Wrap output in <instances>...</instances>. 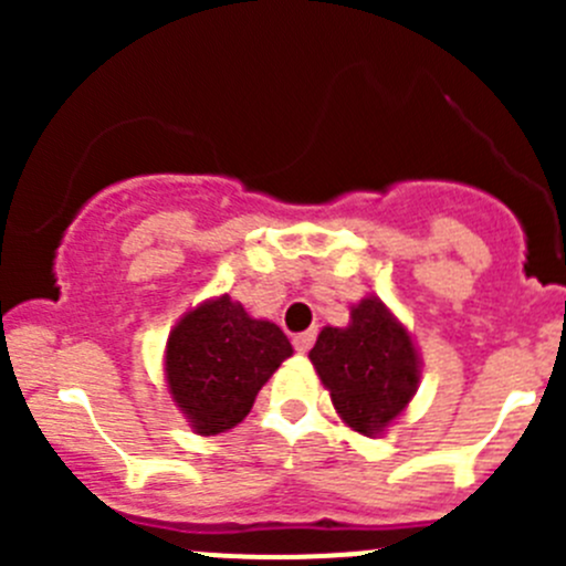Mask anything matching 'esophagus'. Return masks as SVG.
I'll use <instances>...</instances> for the list:
<instances>
[{
	"label": "esophagus",
	"instance_id": "obj_1",
	"mask_svg": "<svg viewBox=\"0 0 566 566\" xmlns=\"http://www.w3.org/2000/svg\"><path fill=\"white\" fill-rule=\"evenodd\" d=\"M315 336H317L315 328L304 331V334H295V336H293V347H295V350H298V353H306L312 345H315Z\"/></svg>",
	"mask_w": 566,
	"mask_h": 566
}]
</instances>
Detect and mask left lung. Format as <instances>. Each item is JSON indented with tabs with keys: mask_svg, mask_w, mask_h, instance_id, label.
<instances>
[{
	"mask_svg": "<svg viewBox=\"0 0 566 566\" xmlns=\"http://www.w3.org/2000/svg\"><path fill=\"white\" fill-rule=\"evenodd\" d=\"M310 358L336 413L369 438L402 413L419 384L413 342L378 298L353 306L347 328L319 331Z\"/></svg>",
	"mask_w": 566,
	"mask_h": 566,
	"instance_id": "1",
	"label": "left lung"
}]
</instances>
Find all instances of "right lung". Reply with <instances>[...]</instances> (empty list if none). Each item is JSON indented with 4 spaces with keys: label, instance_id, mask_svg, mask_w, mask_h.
<instances>
[{
    "label": "right lung",
    "instance_id": "1",
    "mask_svg": "<svg viewBox=\"0 0 566 566\" xmlns=\"http://www.w3.org/2000/svg\"><path fill=\"white\" fill-rule=\"evenodd\" d=\"M293 345L282 328L247 315L230 295L188 312L167 342V380L177 408L202 436L232 430L247 419Z\"/></svg>",
    "mask_w": 566,
    "mask_h": 566
}]
</instances>
